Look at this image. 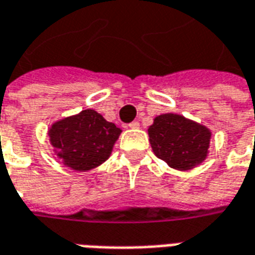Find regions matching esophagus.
Segmentation results:
<instances>
[{
	"label": "esophagus",
	"instance_id": "1",
	"mask_svg": "<svg viewBox=\"0 0 255 255\" xmlns=\"http://www.w3.org/2000/svg\"><path fill=\"white\" fill-rule=\"evenodd\" d=\"M128 127L132 128V129H135V128H139V122H136V120H135V122L129 123V124H128Z\"/></svg>",
	"mask_w": 255,
	"mask_h": 255
}]
</instances>
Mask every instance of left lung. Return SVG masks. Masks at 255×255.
<instances>
[{
	"label": "left lung",
	"mask_w": 255,
	"mask_h": 255,
	"mask_svg": "<svg viewBox=\"0 0 255 255\" xmlns=\"http://www.w3.org/2000/svg\"><path fill=\"white\" fill-rule=\"evenodd\" d=\"M210 136L205 126L173 113L157 116L149 127L154 154L179 171H188L206 158Z\"/></svg>",
	"instance_id": "8db88e82"
}]
</instances>
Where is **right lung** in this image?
Listing matches in <instances>:
<instances>
[{
  "instance_id": "obj_1",
  "label": "right lung",
  "mask_w": 255,
  "mask_h": 255,
  "mask_svg": "<svg viewBox=\"0 0 255 255\" xmlns=\"http://www.w3.org/2000/svg\"><path fill=\"white\" fill-rule=\"evenodd\" d=\"M122 129L93 109L56 122L49 129L50 143L64 165L86 172L105 162Z\"/></svg>"
}]
</instances>
